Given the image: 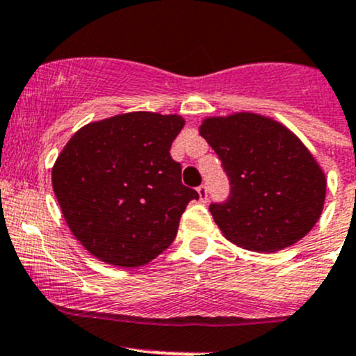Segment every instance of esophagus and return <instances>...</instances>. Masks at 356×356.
<instances>
[{"label":"esophagus","mask_w":356,"mask_h":356,"mask_svg":"<svg viewBox=\"0 0 356 356\" xmlns=\"http://www.w3.org/2000/svg\"><path fill=\"white\" fill-rule=\"evenodd\" d=\"M197 194H199V201L201 202H206L209 197V193H208V186L206 184H201L197 187Z\"/></svg>","instance_id":"1"}]
</instances>
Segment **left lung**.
Listing matches in <instances>:
<instances>
[{"mask_svg":"<svg viewBox=\"0 0 356 356\" xmlns=\"http://www.w3.org/2000/svg\"><path fill=\"white\" fill-rule=\"evenodd\" d=\"M199 131L229 181L228 197L209 204L229 241L272 253L311 232L321 216L326 179L298 136L253 113L208 118Z\"/></svg>","mask_w":356,"mask_h":356,"instance_id":"obj_1","label":"left lung"}]
</instances>
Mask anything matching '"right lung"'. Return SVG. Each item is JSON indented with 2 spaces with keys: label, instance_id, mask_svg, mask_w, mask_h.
Wrapping results in <instances>:
<instances>
[{
  "label": "right lung",
  "instance_id": "obj_1",
  "mask_svg": "<svg viewBox=\"0 0 356 356\" xmlns=\"http://www.w3.org/2000/svg\"><path fill=\"white\" fill-rule=\"evenodd\" d=\"M182 127L177 115L136 111L86 124L69 140L52 186L70 232L89 253L140 267L174 241L186 206L199 199L170 157Z\"/></svg>",
  "mask_w": 356,
  "mask_h": 356
}]
</instances>
